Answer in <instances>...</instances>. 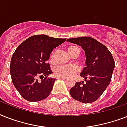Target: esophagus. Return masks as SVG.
<instances>
[{
  "instance_id": "1",
  "label": "esophagus",
  "mask_w": 127,
  "mask_h": 127,
  "mask_svg": "<svg viewBox=\"0 0 127 127\" xmlns=\"http://www.w3.org/2000/svg\"><path fill=\"white\" fill-rule=\"evenodd\" d=\"M57 79H61V80H66V78H57Z\"/></svg>"
}]
</instances>
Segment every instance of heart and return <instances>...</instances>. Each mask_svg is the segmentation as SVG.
I'll return each mask as SVG.
<instances>
[{"mask_svg": "<svg viewBox=\"0 0 127 127\" xmlns=\"http://www.w3.org/2000/svg\"><path fill=\"white\" fill-rule=\"evenodd\" d=\"M67 51L68 53L70 55H72L74 52L76 51L79 52V49L77 47L75 46H70L67 48ZM55 55V51H54L51 57V61L52 63H54V58ZM79 71V68L77 66L73 65V64H69V65H61L59 66L56 68L55 70V74L57 77L64 78H68L71 77L72 76L75 74Z\"/></svg>", "mask_w": 127, "mask_h": 127, "instance_id": "1", "label": "heart"}]
</instances>
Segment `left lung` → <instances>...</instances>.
<instances>
[{
  "instance_id": "left-lung-1",
  "label": "left lung",
  "mask_w": 127,
  "mask_h": 127,
  "mask_svg": "<svg viewBox=\"0 0 127 127\" xmlns=\"http://www.w3.org/2000/svg\"><path fill=\"white\" fill-rule=\"evenodd\" d=\"M66 41L82 47L86 55V67L80 74L84 81L76 82L70 89V94L80 102H94L110 83L115 68L112 55L104 45L90 37L70 38Z\"/></svg>"
}]
</instances>
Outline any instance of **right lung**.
Masks as SVG:
<instances>
[{"label": "right lung", "mask_w": 127, "mask_h": 127, "mask_svg": "<svg viewBox=\"0 0 127 127\" xmlns=\"http://www.w3.org/2000/svg\"><path fill=\"white\" fill-rule=\"evenodd\" d=\"M66 39L35 35L17 47L11 59L10 74L13 84L23 98L39 101L49 95L56 79L47 78L53 73L47 61L54 48ZM38 76L45 78L38 81Z\"/></svg>", "instance_id": "obj_1"}]
</instances>
